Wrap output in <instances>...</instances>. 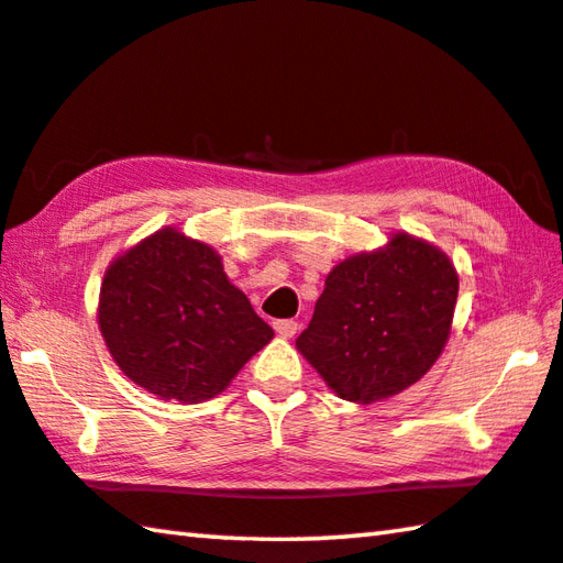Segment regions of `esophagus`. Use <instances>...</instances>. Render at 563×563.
I'll return each mask as SVG.
<instances>
[{
  "instance_id": "34e87169",
  "label": "esophagus",
  "mask_w": 563,
  "mask_h": 563,
  "mask_svg": "<svg viewBox=\"0 0 563 563\" xmlns=\"http://www.w3.org/2000/svg\"><path fill=\"white\" fill-rule=\"evenodd\" d=\"M273 328L280 338H292L295 332H298V322H295V320H275Z\"/></svg>"
}]
</instances>
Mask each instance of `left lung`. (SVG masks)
<instances>
[{
  "instance_id": "obj_1",
  "label": "left lung",
  "mask_w": 563,
  "mask_h": 563,
  "mask_svg": "<svg viewBox=\"0 0 563 563\" xmlns=\"http://www.w3.org/2000/svg\"><path fill=\"white\" fill-rule=\"evenodd\" d=\"M456 290L460 278L442 251L397 233L383 251L332 268L295 345L342 399L393 397L442 355Z\"/></svg>"
}]
</instances>
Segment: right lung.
I'll use <instances>...</instances> for the list:
<instances>
[{"label": "right lung", "instance_id": "right-lung-1", "mask_svg": "<svg viewBox=\"0 0 563 563\" xmlns=\"http://www.w3.org/2000/svg\"><path fill=\"white\" fill-rule=\"evenodd\" d=\"M99 325L126 377L178 402L223 393L273 338V328L228 280L213 247L174 228L111 263Z\"/></svg>", "mask_w": 563, "mask_h": 563}]
</instances>
